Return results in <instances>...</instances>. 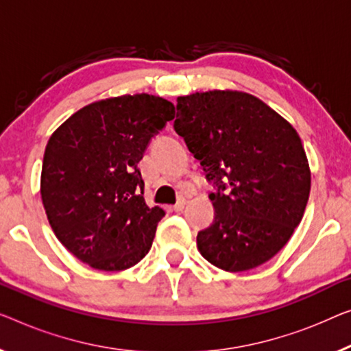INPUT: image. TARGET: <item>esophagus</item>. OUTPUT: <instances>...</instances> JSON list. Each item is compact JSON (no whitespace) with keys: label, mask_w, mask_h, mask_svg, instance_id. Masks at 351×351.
<instances>
[{"label":"esophagus","mask_w":351,"mask_h":351,"mask_svg":"<svg viewBox=\"0 0 351 351\" xmlns=\"http://www.w3.org/2000/svg\"><path fill=\"white\" fill-rule=\"evenodd\" d=\"M184 206H186V198L184 197H181L180 200H178L175 205H173V211H182V209H184Z\"/></svg>","instance_id":"esophagus-1"}]
</instances>
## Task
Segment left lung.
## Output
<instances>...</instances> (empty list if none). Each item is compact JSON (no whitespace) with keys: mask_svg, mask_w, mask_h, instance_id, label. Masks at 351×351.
Segmentation results:
<instances>
[{"mask_svg":"<svg viewBox=\"0 0 351 351\" xmlns=\"http://www.w3.org/2000/svg\"><path fill=\"white\" fill-rule=\"evenodd\" d=\"M176 102L175 130L216 189V216L198 232L197 247L223 271L257 268L289 243L309 200L300 135L247 93L214 90Z\"/></svg>","mask_w":351,"mask_h":351,"instance_id":"8db88e82","label":"left lung"}]
</instances>
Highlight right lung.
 <instances>
[{
	"label": "right lung",
	"instance_id": "1",
	"mask_svg": "<svg viewBox=\"0 0 351 351\" xmlns=\"http://www.w3.org/2000/svg\"><path fill=\"white\" fill-rule=\"evenodd\" d=\"M173 118L165 99L128 94L83 107L51 134L42 203L56 238L83 263L123 271L148 254L165 211L146 205L137 165Z\"/></svg>",
	"mask_w": 351,
	"mask_h": 351
}]
</instances>
